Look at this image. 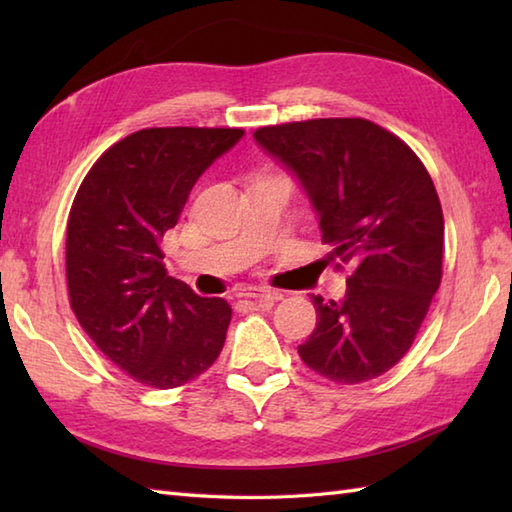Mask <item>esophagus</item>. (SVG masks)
I'll list each match as a JSON object with an SVG mask.
<instances>
[{
    "label": "esophagus",
    "mask_w": 512,
    "mask_h": 512,
    "mask_svg": "<svg viewBox=\"0 0 512 512\" xmlns=\"http://www.w3.org/2000/svg\"><path fill=\"white\" fill-rule=\"evenodd\" d=\"M237 297L244 299H255L262 303V306H268V303H275L281 299V292L270 290V288H259V286H248V288H239Z\"/></svg>",
    "instance_id": "1"
}]
</instances>
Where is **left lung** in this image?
Masks as SVG:
<instances>
[{
  "instance_id": "8db88e82",
  "label": "left lung",
  "mask_w": 512,
  "mask_h": 512,
  "mask_svg": "<svg viewBox=\"0 0 512 512\" xmlns=\"http://www.w3.org/2000/svg\"><path fill=\"white\" fill-rule=\"evenodd\" d=\"M255 143L277 158L319 215L325 262L347 266L339 301L312 303L317 328L299 356L334 383H363L407 354L442 279L444 217L420 158L365 118L259 127Z\"/></svg>"
}]
</instances>
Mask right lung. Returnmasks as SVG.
<instances>
[{
  "label": "right lung",
  "mask_w": 512,
  "mask_h": 512,
  "mask_svg": "<svg viewBox=\"0 0 512 512\" xmlns=\"http://www.w3.org/2000/svg\"><path fill=\"white\" fill-rule=\"evenodd\" d=\"M244 129L151 127L94 162L70 209V306L96 347L138 383L180 387L220 356L231 306L167 275L160 239L193 184Z\"/></svg>",
  "instance_id": "right-lung-1"
}]
</instances>
